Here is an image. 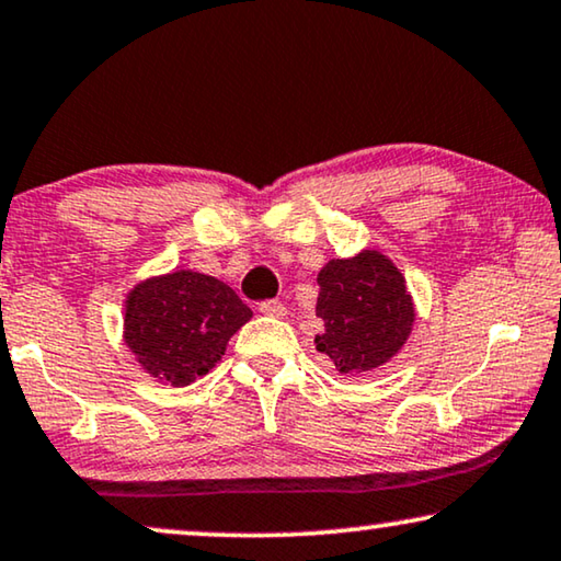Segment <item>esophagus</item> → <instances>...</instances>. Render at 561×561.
<instances>
[{
	"label": "esophagus",
	"instance_id": "esophagus-1",
	"mask_svg": "<svg viewBox=\"0 0 561 561\" xmlns=\"http://www.w3.org/2000/svg\"><path fill=\"white\" fill-rule=\"evenodd\" d=\"M259 310L264 314H270V318H282L284 312H287V307H284L279 299H264L262 305H259Z\"/></svg>",
	"mask_w": 561,
	"mask_h": 561
}]
</instances>
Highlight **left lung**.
<instances>
[{
  "instance_id": "obj_1",
  "label": "left lung",
  "mask_w": 561,
  "mask_h": 561,
  "mask_svg": "<svg viewBox=\"0 0 561 561\" xmlns=\"http://www.w3.org/2000/svg\"><path fill=\"white\" fill-rule=\"evenodd\" d=\"M318 318L322 333L314 348L341 374H366L401 351L412 333L414 305L404 277L378 251L333 259L318 274Z\"/></svg>"
}]
</instances>
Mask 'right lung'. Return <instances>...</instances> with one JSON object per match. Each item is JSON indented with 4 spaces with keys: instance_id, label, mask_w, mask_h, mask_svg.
Instances as JSON below:
<instances>
[{
    "instance_id": "1",
    "label": "right lung",
    "mask_w": 561,
    "mask_h": 561,
    "mask_svg": "<svg viewBox=\"0 0 561 561\" xmlns=\"http://www.w3.org/2000/svg\"><path fill=\"white\" fill-rule=\"evenodd\" d=\"M251 310L241 297L198 272H172L141 282L126 299V345L149 374L187 386L226 353V343Z\"/></svg>"
}]
</instances>
